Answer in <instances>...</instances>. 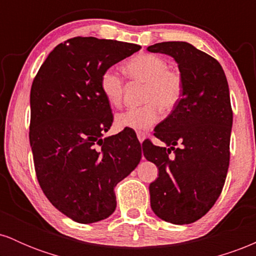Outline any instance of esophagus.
Listing matches in <instances>:
<instances>
[{"instance_id": "1", "label": "esophagus", "mask_w": 256, "mask_h": 256, "mask_svg": "<svg viewBox=\"0 0 256 256\" xmlns=\"http://www.w3.org/2000/svg\"><path fill=\"white\" fill-rule=\"evenodd\" d=\"M137 137H138V140H140V143L143 142V140H146V134H144V132H137Z\"/></svg>"}]
</instances>
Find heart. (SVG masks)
Returning a JSON list of instances; mask_svg holds the SVG:
<instances>
[{"mask_svg": "<svg viewBox=\"0 0 256 256\" xmlns=\"http://www.w3.org/2000/svg\"><path fill=\"white\" fill-rule=\"evenodd\" d=\"M126 71L134 80L146 84L143 92V106L128 108L116 114V126L118 128L146 130L156 124L160 118V110L170 113L174 110L183 95V78L176 70L168 68L166 58L155 54H143L126 64ZM102 95L113 107H118L122 101L124 84L114 70H107L100 79Z\"/></svg>", "mask_w": 256, "mask_h": 256, "instance_id": "heart-1", "label": "heart"}]
</instances>
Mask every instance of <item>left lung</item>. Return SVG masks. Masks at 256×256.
Here are the masks:
<instances>
[{
  "label": "left lung",
  "instance_id": "1",
  "mask_svg": "<svg viewBox=\"0 0 256 256\" xmlns=\"http://www.w3.org/2000/svg\"><path fill=\"white\" fill-rule=\"evenodd\" d=\"M146 50L172 56L183 78L180 101L155 128V137L165 146L142 144L143 155L158 170L149 185L152 210L167 222L192 224L213 207L228 174L232 128L228 80L222 64L190 43H156Z\"/></svg>",
  "mask_w": 256,
  "mask_h": 256
}]
</instances>
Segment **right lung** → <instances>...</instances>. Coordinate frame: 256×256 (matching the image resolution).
Instances as JSON below:
<instances>
[{"label":"right lung","mask_w":256,"mask_h":256,"mask_svg":"<svg viewBox=\"0 0 256 256\" xmlns=\"http://www.w3.org/2000/svg\"><path fill=\"white\" fill-rule=\"evenodd\" d=\"M140 49L71 38L55 46L32 83L28 136L38 183L56 210L80 224L116 210L114 188L142 158L140 143L125 130L102 138L113 114L100 89L102 73Z\"/></svg>","instance_id":"obj_1"}]
</instances>
